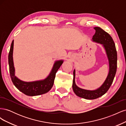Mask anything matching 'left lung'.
<instances>
[{
	"label": "left lung",
	"mask_w": 126,
	"mask_h": 126,
	"mask_svg": "<svg viewBox=\"0 0 126 126\" xmlns=\"http://www.w3.org/2000/svg\"><path fill=\"white\" fill-rule=\"evenodd\" d=\"M96 30L93 39L94 41L102 44L107 55L109 63V72L103 85L95 90H88L80 88L75 83V70H74L72 89L77 96L86 99H95L107 93L111 86L115 77L117 67V54L115 43L108 33L100 27H94Z\"/></svg>",
	"instance_id": "1"
}]
</instances>
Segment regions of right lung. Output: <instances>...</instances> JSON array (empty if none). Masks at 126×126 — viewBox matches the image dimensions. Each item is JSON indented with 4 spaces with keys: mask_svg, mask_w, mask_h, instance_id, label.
Instances as JSON below:
<instances>
[{
    "mask_svg": "<svg viewBox=\"0 0 126 126\" xmlns=\"http://www.w3.org/2000/svg\"><path fill=\"white\" fill-rule=\"evenodd\" d=\"M14 48V40L11 44L8 55V63L10 77L14 85L21 92L29 96H34L47 93L50 90L54 85L56 74L62 65L63 61H57L55 63L50 74L44 80L33 82H24L15 76L13 52Z\"/></svg>",
    "mask_w": 126,
    "mask_h": 126,
    "instance_id": "1",
    "label": "right lung"
}]
</instances>
